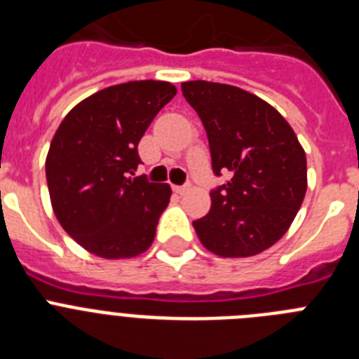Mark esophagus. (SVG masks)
Here are the masks:
<instances>
[{
  "instance_id": "1",
  "label": "esophagus",
  "mask_w": 359,
  "mask_h": 359,
  "mask_svg": "<svg viewBox=\"0 0 359 359\" xmlns=\"http://www.w3.org/2000/svg\"><path fill=\"white\" fill-rule=\"evenodd\" d=\"M190 185H174L172 190L176 192V194H185L187 190H189Z\"/></svg>"
}]
</instances>
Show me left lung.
I'll return each mask as SVG.
<instances>
[{"instance_id": "1", "label": "left lung", "mask_w": 359, "mask_h": 359, "mask_svg": "<svg viewBox=\"0 0 359 359\" xmlns=\"http://www.w3.org/2000/svg\"><path fill=\"white\" fill-rule=\"evenodd\" d=\"M207 131L215 176L208 214L196 219L203 246L221 257H250L277 243L302 205L306 152L290 123L262 98L219 82L182 84Z\"/></svg>"}]
</instances>
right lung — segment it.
<instances>
[{
  "label": "right lung",
  "instance_id": "right-lung-1",
  "mask_svg": "<svg viewBox=\"0 0 359 359\" xmlns=\"http://www.w3.org/2000/svg\"><path fill=\"white\" fill-rule=\"evenodd\" d=\"M174 95L161 81L111 86L77 104L57 129L46 158L52 207L88 252L128 259L151 246L170 187L135 176L138 144Z\"/></svg>",
  "mask_w": 359,
  "mask_h": 359
}]
</instances>
